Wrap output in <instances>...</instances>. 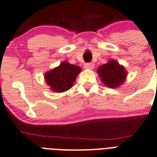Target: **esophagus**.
<instances>
[{
    "mask_svg": "<svg viewBox=\"0 0 157 157\" xmlns=\"http://www.w3.org/2000/svg\"><path fill=\"white\" fill-rule=\"evenodd\" d=\"M94 64L92 63H86V64L84 65V67L86 68V69H92V68H94Z\"/></svg>",
    "mask_w": 157,
    "mask_h": 157,
    "instance_id": "obj_1",
    "label": "esophagus"
}]
</instances>
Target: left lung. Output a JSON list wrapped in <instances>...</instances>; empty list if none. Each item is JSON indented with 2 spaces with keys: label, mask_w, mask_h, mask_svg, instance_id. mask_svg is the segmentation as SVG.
<instances>
[{
  "label": "left lung",
  "mask_w": 157,
  "mask_h": 157,
  "mask_svg": "<svg viewBox=\"0 0 157 157\" xmlns=\"http://www.w3.org/2000/svg\"><path fill=\"white\" fill-rule=\"evenodd\" d=\"M97 74L106 86L115 88L122 84L127 77V72L123 66L115 60H109L101 65L97 70Z\"/></svg>",
  "instance_id": "left-lung-1"
}]
</instances>
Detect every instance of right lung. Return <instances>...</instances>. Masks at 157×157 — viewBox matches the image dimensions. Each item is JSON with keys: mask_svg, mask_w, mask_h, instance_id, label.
Masks as SVG:
<instances>
[{"mask_svg": "<svg viewBox=\"0 0 157 157\" xmlns=\"http://www.w3.org/2000/svg\"><path fill=\"white\" fill-rule=\"evenodd\" d=\"M80 71V67L63 62L59 67L46 73L44 77L52 90L61 93L72 87Z\"/></svg>", "mask_w": 157, "mask_h": 157, "instance_id": "right-lung-1", "label": "right lung"}]
</instances>
